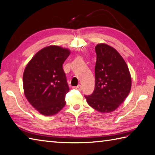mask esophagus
I'll return each mask as SVG.
<instances>
[{
    "mask_svg": "<svg viewBox=\"0 0 155 155\" xmlns=\"http://www.w3.org/2000/svg\"><path fill=\"white\" fill-rule=\"evenodd\" d=\"M74 89H77V90H81V85H78L77 86H75L73 87Z\"/></svg>",
    "mask_w": 155,
    "mask_h": 155,
    "instance_id": "34e87169",
    "label": "esophagus"
}]
</instances>
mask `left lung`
<instances>
[{
	"label": "left lung",
	"mask_w": 155,
	"mask_h": 155,
	"mask_svg": "<svg viewBox=\"0 0 155 155\" xmlns=\"http://www.w3.org/2000/svg\"><path fill=\"white\" fill-rule=\"evenodd\" d=\"M95 87L85 96L90 107L101 113L114 111L127 98L132 78L126 63L115 48L106 44L96 46Z\"/></svg>",
	"instance_id": "8db88e82"
}]
</instances>
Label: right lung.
Listing matches in <instances>:
<instances>
[{
    "label": "right lung",
    "mask_w": 155,
    "mask_h": 155,
    "mask_svg": "<svg viewBox=\"0 0 155 155\" xmlns=\"http://www.w3.org/2000/svg\"><path fill=\"white\" fill-rule=\"evenodd\" d=\"M70 51L59 46L41 49L26 65L23 86L26 98L44 115H54L65 107L69 91L63 64Z\"/></svg>",
    "instance_id": "1"
}]
</instances>
